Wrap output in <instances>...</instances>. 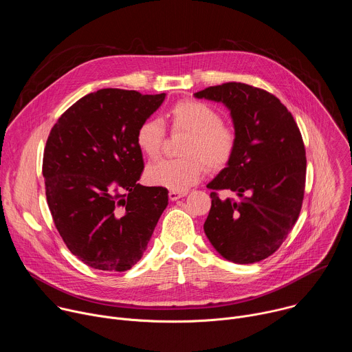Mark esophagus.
Returning a JSON list of instances; mask_svg holds the SVG:
<instances>
[{"label": "esophagus", "mask_w": 352, "mask_h": 352, "mask_svg": "<svg viewBox=\"0 0 352 352\" xmlns=\"http://www.w3.org/2000/svg\"><path fill=\"white\" fill-rule=\"evenodd\" d=\"M186 195V192H175V190H170V193H168V197H170V200H178V199H181V197H184Z\"/></svg>", "instance_id": "obj_1"}]
</instances>
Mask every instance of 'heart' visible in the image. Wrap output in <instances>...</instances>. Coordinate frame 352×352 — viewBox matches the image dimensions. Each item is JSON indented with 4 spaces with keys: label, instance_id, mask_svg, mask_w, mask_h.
<instances>
[{
    "label": "heart",
    "instance_id": "b5f03b06",
    "mask_svg": "<svg viewBox=\"0 0 352 352\" xmlns=\"http://www.w3.org/2000/svg\"><path fill=\"white\" fill-rule=\"evenodd\" d=\"M174 131L188 132L182 155L178 160H160L144 171V181L150 186H160L175 192H185L202 179L205 163L212 170L228 164L235 150L234 132L223 125L221 116L209 104L184 100L170 110ZM166 126L160 118L144 120L136 131L140 152L156 159L162 153Z\"/></svg>",
    "mask_w": 352,
    "mask_h": 352
}]
</instances>
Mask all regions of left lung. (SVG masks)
I'll use <instances>...</instances> for the list:
<instances>
[{"label": "left lung", "mask_w": 352, "mask_h": 352, "mask_svg": "<svg viewBox=\"0 0 352 352\" xmlns=\"http://www.w3.org/2000/svg\"><path fill=\"white\" fill-rule=\"evenodd\" d=\"M221 103L230 111L235 150L208 188L230 189L239 200L210 193L205 234L227 261L249 265L280 248L302 206L307 157L294 117L266 90L223 83L193 94Z\"/></svg>", "instance_id": "1"}]
</instances>
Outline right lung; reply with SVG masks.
I'll use <instances>...</instances> for the list:
<instances>
[{"mask_svg":"<svg viewBox=\"0 0 352 352\" xmlns=\"http://www.w3.org/2000/svg\"><path fill=\"white\" fill-rule=\"evenodd\" d=\"M166 93L100 89L71 106L45 143L43 177L54 224L71 252L106 272L129 270L168 205V190L138 184L139 125Z\"/></svg>","mask_w":352,"mask_h":352,"instance_id":"1","label":"right lung"}]
</instances>
